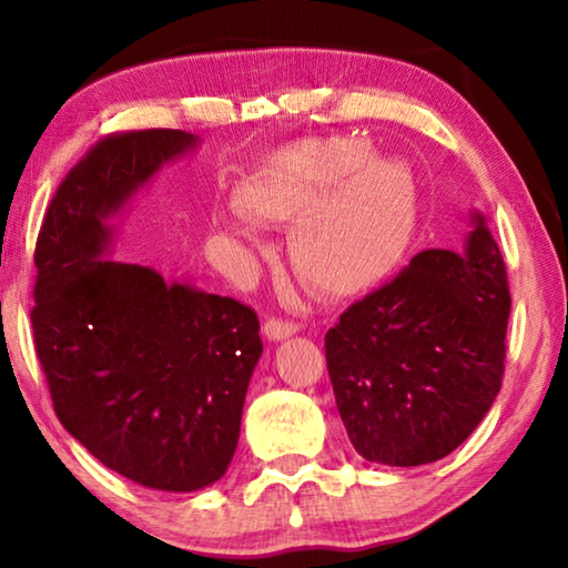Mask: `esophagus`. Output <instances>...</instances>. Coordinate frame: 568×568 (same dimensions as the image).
I'll return each instance as SVG.
<instances>
[{"mask_svg":"<svg viewBox=\"0 0 568 568\" xmlns=\"http://www.w3.org/2000/svg\"><path fill=\"white\" fill-rule=\"evenodd\" d=\"M301 331H303V325H297V323H285V321H275V318L265 323V338L273 343L291 338V335L301 333Z\"/></svg>","mask_w":568,"mask_h":568,"instance_id":"34e87169","label":"esophagus"}]
</instances>
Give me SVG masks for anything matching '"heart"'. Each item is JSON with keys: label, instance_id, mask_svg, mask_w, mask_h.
<instances>
[{"label": "heart", "instance_id": "obj_1", "mask_svg": "<svg viewBox=\"0 0 568 568\" xmlns=\"http://www.w3.org/2000/svg\"><path fill=\"white\" fill-rule=\"evenodd\" d=\"M240 205L265 223L293 225L287 255L301 281L325 297L371 291L388 275L406 230V178L358 138L303 140L267 155L240 187ZM230 233L255 240L240 210Z\"/></svg>", "mask_w": 568, "mask_h": 568}]
</instances>
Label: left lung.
I'll use <instances>...</instances> for the list:
<instances>
[{
	"label": "left lung",
	"mask_w": 568,
	"mask_h": 568,
	"mask_svg": "<svg viewBox=\"0 0 568 568\" xmlns=\"http://www.w3.org/2000/svg\"><path fill=\"white\" fill-rule=\"evenodd\" d=\"M511 311L506 267L484 213L464 253L423 250L325 335V361L353 448L423 466L474 434L501 390Z\"/></svg>",
	"instance_id": "8db88e82"
}]
</instances>
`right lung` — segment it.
Masks as SVG:
<instances>
[{
	"label": "right lung",
	"instance_id": "obj_1",
	"mask_svg": "<svg viewBox=\"0 0 568 568\" xmlns=\"http://www.w3.org/2000/svg\"><path fill=\"white\" fill-rule=\"evenodd\" d=\"M197 145L182 130L104 138L57 187L34 250V348L57 418L100 464L172 494L225 476L263 355L247 305L112 257L124 207Z\"/></svg>",
	"mask_w": 568,
	"mask_h": 568
}]
</instances>
